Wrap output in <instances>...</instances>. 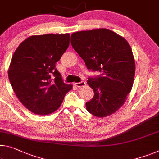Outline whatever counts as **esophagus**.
Listing matches in <instances>:
<instances>
[{
	"instance_id": "esophagus-1",
	"label": "esophagus",
	"mask_w": 159,
	"mask_h": 159,
	"mask_svg": "<svg viewBox=\"0 0 159 159\" xmlns=\"http://www.w3.org/2000/svg\"><path fill=\"white\" fill-rule=\"evenodd\" d=\"M76 87H82V86H85V81H80L79 83H75L74 84Z\"/></svg>"
}]
</instances>
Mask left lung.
Wrapping results in <instances>:
<instances>
[{
  "label": "left lung",
  "instance_id": "8db88e82",
  "mask_svg": "<svg viewBox=\"0 0 159 159\" xmlns=\"http://www.w3.org/2000/svg\"><path fill=\"white\" fill-rule=\"evenodd\" d=\"M70 43L88 69L100 72L87 81L94 91L85 103L87 110L98 117L113 114L125 103L134 82L135 62L129 43L104 28L74 32Z\"/></svg>",
  "mask_w": 159,
  "mask_h": 159
}]
</instances>
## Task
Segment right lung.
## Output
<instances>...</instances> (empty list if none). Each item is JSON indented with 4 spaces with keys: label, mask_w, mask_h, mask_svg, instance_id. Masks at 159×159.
I'll use <instances>...</instances> for the list:
<instances>
[{
    "label": "right lung",
    "mask_w": 159,
    "mask_h": 159,
    "mask_svg": "<svg viewBox=\"0 0 159 159\" xmlns=\"http://www.w3.org/2000/svg\"><path fill=\"white\" fill-rule=\"evenodd\" d=\"M69 34L29 37L15 52L8 78L16 96L37 115H46L60 107L72 85L64 84L56 69L69 45ZM54 76V80H51Z\"/></svg>",
    "instance_id": "obj_1"
}]
</instances>
